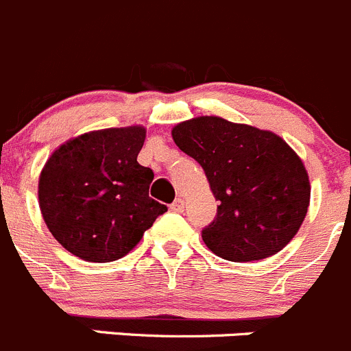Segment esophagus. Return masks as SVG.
<instances>
[{
  "mask_svg": "<svg viewBox=\"0 0 351 351\" xmlns=\"http://www.w3.org/2000/svg\"><path fill=\"white\" fill-rule=\"evenodd\" d=\"M170 210H172V212H176V213L184 212V202H182L181 198H178L176 202L172 203V205H170Z\"/></svg>",
  "mask_w": 351,
  "mask_h": 351,
  "instance_id": "esophagus-1",
  "label": "esophagus"
}]
</instances>
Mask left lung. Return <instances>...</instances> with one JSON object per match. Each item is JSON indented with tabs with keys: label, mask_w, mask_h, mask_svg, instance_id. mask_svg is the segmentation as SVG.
<instances>
[{
	"label": "left lung",
	"mask_w": 351,
	"mask_h": 351,
	"mask_svg": "<svg viewBox=\"0 0 351 351\" xmlns=\"http://www.w3.org/2000/svg\"><path fill=\"white\" fill-rule=\"evenodd\" d=\"M172 139L203 167L220 203L202 232L210 252L231 262H255L295 238L310 205V181L281 136L203 115L173 125Z\"/></svg>",
	"instance_id": "1"
}]
</instances>
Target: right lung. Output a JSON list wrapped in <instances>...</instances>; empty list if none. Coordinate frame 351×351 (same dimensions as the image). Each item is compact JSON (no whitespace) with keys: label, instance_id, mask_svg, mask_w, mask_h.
<instances>
[{"label":"right lung","instance_id":"obj_1","mask_svg":"<svg viewBox=\"0 0 351 351\" xmlns=\"http://www.w3.org/2000/svg\"><path fill=\"white\" fill-rule=\"evenodd\" d=\"M143 125L84 132L60 145L39 176L43 219L53 238L86 262L128 255L167 206L149 198L153 170L138 163Z\"/></svg>","mask_w":351,"mask_h":351}]
</instances>
